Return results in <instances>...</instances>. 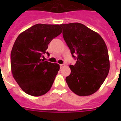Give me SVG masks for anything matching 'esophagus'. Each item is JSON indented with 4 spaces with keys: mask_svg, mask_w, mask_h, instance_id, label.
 Here are the masks:
<instances>
[{
    "mask_svg": "<svg viewBox=\"0 0 121 121\" xmlns=\"http://www.w3.org/2000/svg\"><path fill=\"white\" fill-rule=\"evenodd\" d=\"M64 66H65L64 64H60V68H62L63 67H64Z\"/></svg>",
    "mask_w": 121,
    "mask_h": 121,
    "instance_id": "1",
    "label": "esophagus"
}]
</instances>
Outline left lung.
Instances as JSON below:
<instances>
[{
  "label": "left lung",
  "instance_id": "1",
  "mask_svg": "<svg viewBox=\"0 0 121 121\" xmlns=\"http://www.w3.org/2000/svg\"><path fill=\"white\" fill-rule=\"evenodd\" d=\"M60 25L72 56L77 60L74 65H70L71 73L66 77V82L76 95L90 96L99 89L110 70L106 44L98 33L82 23Z\"/></svg>",
  "mask_w": 121,
  "mask_h": 121
}]
</instances>
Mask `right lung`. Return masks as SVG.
I'll return each mask as SVG.
<instances>
[{"label": "right lung", "instance_id": "1", "mask_svg": "<svg viewBox=\"0 0 121 121\" xmlns=\"http://www.w3.org/2000/svg\"><path fill=\"white\" fill-rule=\"evenodd\" d=\"M59 25H35L17 37L11 53L13 78L23 91L33 96L45 95L51 88L59 70L58 64L42 57L48 45L62 33Z\"/></svg>", "mask_w": 121, "mask_h": 121}]
</instances>
